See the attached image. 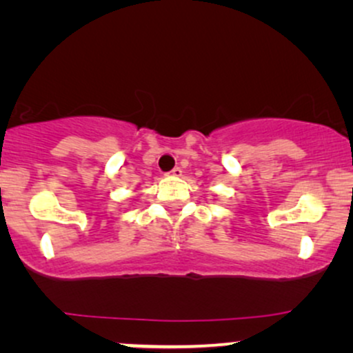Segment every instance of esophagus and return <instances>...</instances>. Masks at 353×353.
Here are the masks:
<instances>
[{
  "instance_id": "1",
  "label": "esophagus",
  "mask_w": 353,
  "mask_h": 353,
  "mask_svg": "<svg viewBox=\"0 0 353 353\" xmlns=\"http://www.w3.org/2000/svg\"><path fill=\"white\" fill-rule=\"evenodd\" d=\"M170 176H181V168L180 167H175L172 170V172H168Z\"/></svg>"
}]
</instances>
